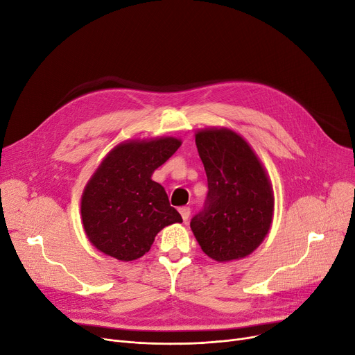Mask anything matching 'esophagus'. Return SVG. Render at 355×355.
<instances>
[{"label":"esophagus","instance_id":"obj_1","mask_svg":"<svg viewBox=\"0 0 355 355\" xmlns=\"http://www.w3.org/2000/svg\"><path fill=\"white\" fill-rule=\"evenodd\" d=\"M190 213H191L190 207H181V209H180V214H181V217H182V220H184V221H187V220H189Z\"/></svg>","mask_w":355,"mask_h":355}]
</instances>
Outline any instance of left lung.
I'll list each match as a JSON object with an SVG mask.
<instances>
[{
	"instance_id": "obj_1",
	"label": "left lung",
	"mask_w": 355,
	"mask_h": 355,
	"mask_svg": "<svg viewBox=\"0 0 355 355\" xmlns=\"http://www.w3.org/2000/svg\"><path fill=\"white\" fill-rule=\"evenodd\" d=\"M198 155L207 175L204 209L191 218L201 250L217 262L250 254L269 233L273 190L250 145L227 128L196 134Z\"/></svg>"
}]
</instances>
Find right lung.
<instances>
[{
    "label": "right lung",
    "instance_id": "obj_1",
    "mask_svg": "<svg viewBox=\"0 0 355 355\" xmlns=\"http://www.w3.org/2000/svg\"><path fill=\"white\" fill-rule=\"evenodd\" d=\"M165 137L115 146L86 184L82 221L90 243L123 262L144 256L159 230L181 223L153 173L180 148Z\"/></svg>",
    "mask_w": 355,
    "mask_h": 355
}]
</instances>
